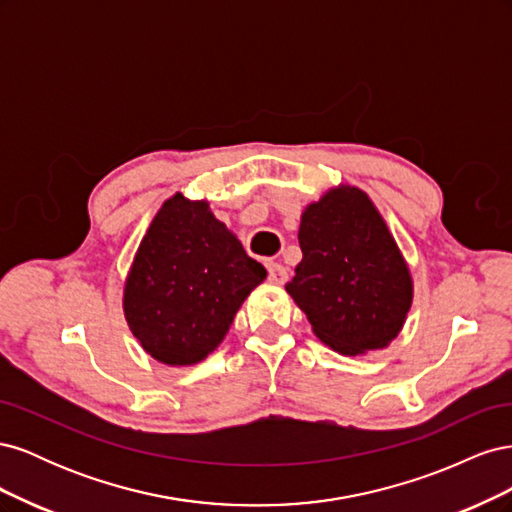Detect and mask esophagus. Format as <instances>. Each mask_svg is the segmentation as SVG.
I'll list each match as a JSON object with an SVG mask.
<instances>
[{"instance_id": "1", "label": "esophagus", "mask_w": 512, "mask_h": 512, "mask_svg": "<svg viewBox=\"0 0 512 512\" xmlns=\"http://www.w3.org/2000/svg\"><path fill=\"white\" fill-rule=\"evenodd\" d=\"M269 282H273V284H286L288 282V271H286V267H282V265H277V262H271L269 265Z\"/></svg>"}]
</instances>
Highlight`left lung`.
I'll return each instance as SVG.
<instances>
[{
  "label": "left lung",
  "mask_w": 512,
  "mask_h": 512,
  "mask_svg": "<svg viewBox=\"0 0 512 512\" xmlns=\"http://www.w3.org/2000/svg\"><path fill=\"white\" fill-rule=\"evenodd\" d=\"M303 260L286 284L314 335L339 354L382 350L412 307L410 267L371 198L339 183L301 213Z\"/></svg>",
  "instance_id": "left-lung-1"
}]
</instances>
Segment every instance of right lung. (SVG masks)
I'll list each match as a JSON object with an SVG mask.
<instances>
[{
	"mask_svg": "<svg viewBox=\"0 0 512 512\" xmlns=\"http://www.w3.org/2000/svg\"><path fill=\"white\" fill-rule=\"evenodd\" d=\"M267 269L245 254L207 200L170 196L151 220L123 284L128 327L170 367L205 361Z\"/></svg>",
	"mask_w": 512,
	"mask_h": 512,
	"instance_id": "add662e5",
	"label": "right lung"
}]
</instances>
